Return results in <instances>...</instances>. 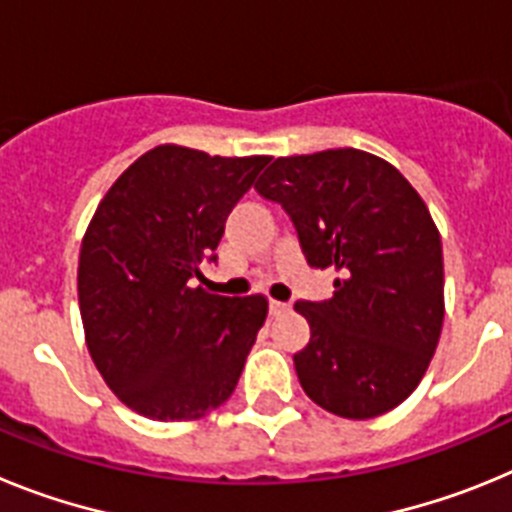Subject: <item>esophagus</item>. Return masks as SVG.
Segmentation results:
<instances>
[{
	"mask_svg": "<svg viewBox=\"0 0 512 512\" xmlns=\"http://www.w3.org/2000/svg\"><path fill=\"white\" fill-rule=\"evenodd\" d=\"M287 310H289L287 302H277V300L269 302V312H271V315H282V312H287Z\"/></svg>",
	"mask_w": 512,
	"mask_h": 512,
	"instance_id": "esophagus-1",
	"label": "esophagus"
}]
</instances>
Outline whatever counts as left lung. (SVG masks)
Returning a JSON list of instances; mask_svg holds the SVG:
<instances>
[{"label": "left lung", "instance_id": "1", "mask_svg": "<svg viewBox=\"0 0 512 512\" xmlns=\"http://www.w3.org/2000/svg\"><path fill=\"white\" fill-rule=\"evenodd\" d=\"M256 192L284 207L307 264L336 269L330 300H300L302 390L333 415L377 418L423 379L443 325V253L431 212L384 158L356 148L277 158Z\"/></svg>", "mask_w": 512, "mask_h": 512}]
</instances>
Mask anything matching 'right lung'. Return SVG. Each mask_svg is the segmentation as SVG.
<instances>
[{
  "label": "right lung",
  "mask_w": 512,
  "mask_h": 512,
  "mask_svg": "<svg viewBox=\"0 0 512 512\" xmlns=\"http://www.w3.org/2000/svg\"><path fill=\"white\" fill-rule=\"evenodd\" d=\"M269 161L158 146L99 202L79 253L81 323L99 374L135 413L194 420L233 395L269 302L194 279Z\"/></svg>",
  "instance_id": "add662e5"
}]
</instances>
